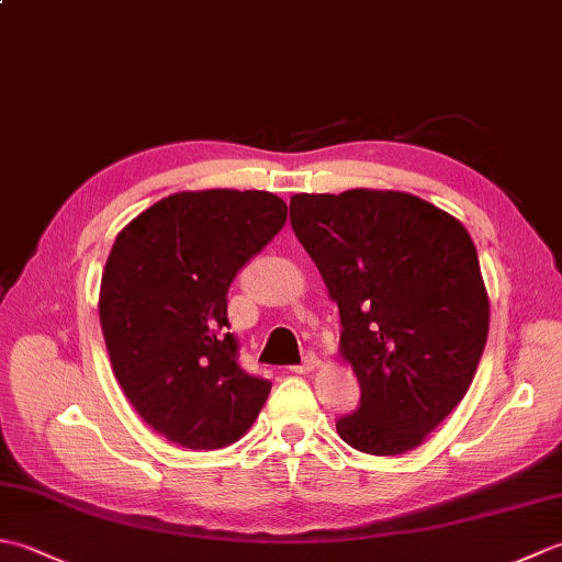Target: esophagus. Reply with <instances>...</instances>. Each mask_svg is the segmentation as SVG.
Wrapping results in <instances>:
<instances>
[{"label": "esophagus", "mask_w": 562, "mask_h": 562, "mask_svg": "<svg viewBox=\"0 0 562 562\" xmlns=\"http://www.w3.org/2000/svg\"><path fill=\"white\" fill-rule=\"evenodd\" d=\"M321 367V360L318 357L314 355V352H308L306 357H304V362L302 364H296V367H290L294 374H308V372H314V369H318Z\"/></svg>", "instance_id": "1"}]
</instances>
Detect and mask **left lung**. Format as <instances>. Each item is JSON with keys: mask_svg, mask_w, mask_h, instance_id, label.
<instances>
[{"mask_svg": "<svg viewBox=\"0 0 562 562\" xmlns=\"http://www.w3.org/2000/svg\"><path fill=\"white\" fill-rule=\"evenodd\" d=\"M292 229L340 312V352L362 389L336 423L372 457L420 447L469 391L491 304L465 226L398 190L290 200Z\"/></svg>", "mask_w": 562, "mask_h": 562, "instance_id": "obj_1", "label": "left lung"}]
</instances>
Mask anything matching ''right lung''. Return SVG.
Here are the masks:
<instances>
[{"mask_svg":"<svg viewBox=\"0 0 562 562\" xmlns=\"http://www.w3.org/2000/svg\"><path fill=\"white\" fill-rule=\"evenodd\" d=\"M284 220L266 190H186L115 236L99 294L105 348L127 401L169 441L229 447L266 403L270 381L236 362L226 292Z\"/></svg>","mask_w":562,"mask_h":562,"instance_id":"right-lung-1","label":"right lung"}]
</instances>
